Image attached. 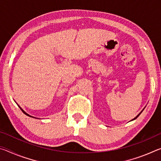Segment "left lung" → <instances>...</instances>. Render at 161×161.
Wrapping results in <instances>:
<instances>
[{
    "label": "left lung",
    "instance_id": "8db88e82",
    "mask_svg": "<svg viewBox=\"0 0 161 161\" xmlns=\"http://www.w3.org/2000/svg\"><path fill=\"white\" fill-rule=\"evenodd\" d=\"M141 112H142V111H141ZM141 113H140L139 114H138V115L137 116H136V117H135V118H134V119H133V120H134V119H137V118H138V116H139V115H140V114H141Z\"/></svg>",
    "mask_w": 161,
    "mask_h": 161
}]
</instances>
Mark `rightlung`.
Returning a JSON list of instances; mask_svg holds the SVG:
<instances>
[{
  "label": "right lung",
  "mask_w": 161,
  "mask_h": 161,
  "mask_svg": "<svg viewBox=\"0 0 161 161\" xmlns=\"http://www.w3.org/2000/svg\"><path fill=\"white\" fill-rule=\"evenodd\" d=\"M20 109H21V111H23V112L24 114H25V115H27V116H31V117H32V116H30V115H29V114H27L26 112H25V111H23V109H22V108H21L20 107ZM32 118H34V117H32Z\"/></svg>",
  "instance_id": "add662e5"
}]
</instances>
